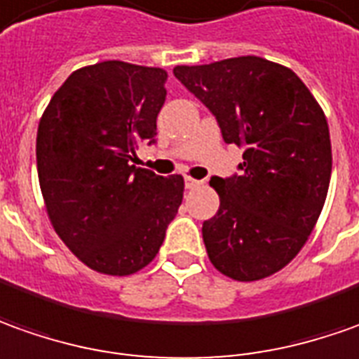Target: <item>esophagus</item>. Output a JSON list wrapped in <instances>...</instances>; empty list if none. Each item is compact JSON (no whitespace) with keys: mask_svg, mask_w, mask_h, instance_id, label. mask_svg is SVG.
Returning <instances> with one entry per match:
<instances>
[{"mask_svg":"<svg viewBox=\"0 0 359 359\" xmlns=\"http://www.w3.org/2000/svg\"><path fill=\"white\" fill-rule=\"evenodd\" d=\"M202 184H204L202 180L192 179V177H187V179H184V187H187V189H189V190L198 189V187H202Z\"/></svg>","mask_w":359,"mask_h":359,"instance_id":"esophagus-1","label":"esophagus"}]
</instances>
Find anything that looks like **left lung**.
<instances>
[{"instance_id":"1","label":"left lung","mask_w":359,"mask_h":359,"mask_svg":"<svg viewBox=\"0 0 359 359\" xmlns=\"http://www.w3.org/2000/svg\"><path fill=\"white\" fill-rule=\"evenodd\" d=\"M175 76L243 149L240 175L212 177L220 196L202 224L212 265L236 281L281 271L302 250L328 194L330 131L323 108L291 68L262 57L175 67Z\"/></svg>"}]
</instances>
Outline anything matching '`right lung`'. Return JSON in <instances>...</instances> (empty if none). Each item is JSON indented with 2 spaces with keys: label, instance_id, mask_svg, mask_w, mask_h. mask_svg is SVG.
Wrapping results in <instances>:
<instances>
[{
  "label": "right lung",
  "instance_id": "right-lung-1",
  "mask_svg": "<svg viewBox=\"0 0 359 359\" xmlns=\"http://www.w3.org/2000/svg\"><path fill=\"white\" fill-rule=\"evenodd\" d=\"M167 72L121 60L74 70L36 131V170L58 238L90 269L126 277L155 259L184 179L131 165L153 143Z\"/></svg>",
  "mask_w": 359,
  "mask_h": 359
}]
</instances>
